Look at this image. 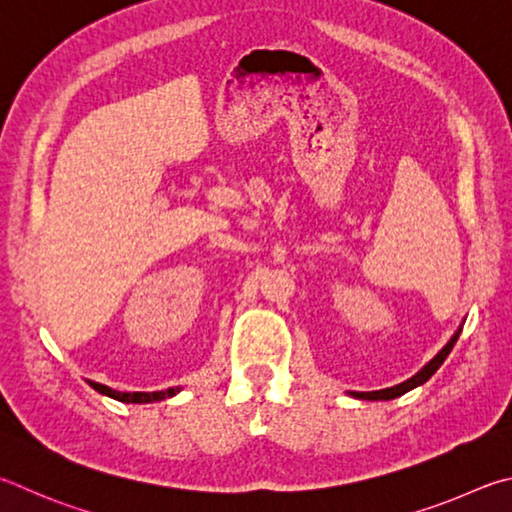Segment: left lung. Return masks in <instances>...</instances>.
Returning a JSON list of instances; mask_svg holds the SVG:
<instances>
[{
    "label": "left lung",
    "instance_id": "obj_1",
    "mask_svg": "<svg viewBox=\"0 0 512 512\" xmlns=\"http://www.w3.org/2000/svg\"><path fill=\"white\" fill-rule=\"evenodd\" d=\"M461 330H463V328L459 326V330H456V333L452 335L450 342H447V344L441 348V351H438V355L434 357V360L427 362V364L423 366V369H420V371L414 375V378H409L407 382H400V384H396V387L380 389V391H351V396H353V398H360V400H393V398H398V396H405L407 391L420 387V384H425L438 369H441V364L447 360V355H450V351L454 348L456 339H459Z\"/></svg>",
    "mask_w": 512,
    "mask_h": 512
}]
</instances>
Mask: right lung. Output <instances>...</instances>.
I'll list each match as a JSON object with an SVG mask.
<instances>
[{"instance_id": "obj_1", "label": "right lung", "mask_w": 512, "mask_h": 512, "mask_svg": "<svg viewBox=\"0 0 512 512\" xmlns=\"http://www.w3.org/2000/svg\"><path fill=\"white\" fill-rule=\"evenodd\" d=\"M89 387L96 389L98 393H103V396H110L114 400L119 402H137V405H143V402H157V400H166L170 396H175V393L179 391L177 389H166V391H152V393H146V391H134V393H121V391H114L110 387H105V384H98V382H89Z\"/></svg>"}]
</instances>
